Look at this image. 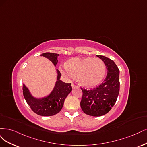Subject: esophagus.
<instances>
[{
    "mask_svg": "<svg viewBox=\"0 0 147 147\" xmlns=\"http://www.w3.org/2000/svg\"><path fill=\"white\" fill-rule=\"evenodd\" d=\"M71 86H72L73 88H75V87H78L77 86H76V85H74V84H71Z\"/></svg>",
    "mask_w": 147,
    "mask_h": 147,
    "instance_id": "esophagus-1",
    "label": "esophagus"
}]
</instances>
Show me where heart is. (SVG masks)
<instances>
[{"label": "heart", "mask_w": 147, "mask_h": 147, "mask_svg": "<svg viewBox=\"0 0 147 147\" xmlns=\"http://www.w3.org/2000/svg\"><path fill=\"white\" fill-rule=\"evenodd\" d=\"M61 71L68 78L77 77L80 86L92 88L100 84L105 78L106 67L104 61L98 58L86 57H75L67 61Z\"/></svg>", "instance_id": "b5f03b06"}]
</instances>
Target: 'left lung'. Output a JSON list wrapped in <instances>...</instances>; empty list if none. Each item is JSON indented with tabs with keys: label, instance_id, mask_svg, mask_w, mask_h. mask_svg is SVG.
<instances>
[{
	"label": "left lung",
	"instance_id": "left-lung-1",
	"mask_svg": "<svg viewBox=\"0 0 147 147\" xmlns=\"http://www.w3.org/2000/svg\"><path fill=\"white\" fill-rule=\"evenodd\" d=\"M106 66L107 74L104 82L93 89L80 87L82 97L80 107L86 114L99 117L106 114L114 106L120 91V71L112 60L96 55Z\"/></svg>",
	"mask_w": 147,
	"mask_h": 147
}]
</instances>
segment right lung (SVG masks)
<instances>
[{"instance_id": "obj_1", "label": "right lung", "mask_w": 147, "mask_h": 147, "mask_svg": "<svg viewBox=\"0 0 147 147\" xmlns=\"http://www.w3.org/2000/svg\"><path fill=\"white\" fill-rule=\"evenodd\" d=\"M50 60L55 65L57 63L58 54L46 53L41 54ZM57 80L53 92L46 98L36 99L33 97L28 88L23 84V95L28 105L36 114L41 116H52L59 113L63 106L65 98L71 92L72 87L71 83H65L60 80L61 73L58 69Z\"/></svg>"}]
</instances>
